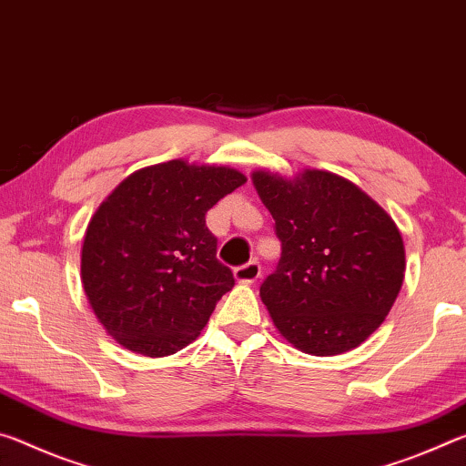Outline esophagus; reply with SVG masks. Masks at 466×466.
<instances>
[{
  "instance_id": "1",
  "label": "esophagus",
  "mask_w": 466,
  "mask_h": 466,
  "mask_svg": "<svg viewBox=\"0 0 466 466\" xmlns=\"http://www.w3.org/2000/svg\"><path fill=\"white\" fill-rule=\"evenodd\" d=\"M233 274H235V280H238V283H254V280L260 279L262 268L258 262H248V264L239 266V268H235Z\"/></svg>"
}]
</instances>
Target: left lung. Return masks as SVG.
I'll use <instances>...</instances> for the list:
<instances>
[{"mask_svg":"<svg viewBox=\"0 0 466 466\" xmlns=\"http://www.w3.org/2000/svg\"><path fill=\"white\" fill-rule=\"evenodd\" d=\"M280 239L260 287L280 337L308 355L360 347L384 322L405 279V243L392 217L353 181L305 169L251 173Z\"/></svg>","mask_w":466,"mask_h":466,"instance_id":"left-lung-1","label":"left lung"}]
</instances>
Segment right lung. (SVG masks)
<instances>
[{"label": "right lung", "mask_w": 466, "mask_h": 466, "mask_svg": "<svg viewBox=\"0 0 466 466\" xmlns=\"http://www.w3.org/2000/svg\"><path fill=\"white\" fill-rule=\"evenodd\" d=\"M246 181L231 167L175 158L127 175L98 206L84 235L80 279L121 347L167 357L198 339L235 285L217 260L206 212Z\"/></svg>", "instance_id": "right-lung-1"}]
</instances>
